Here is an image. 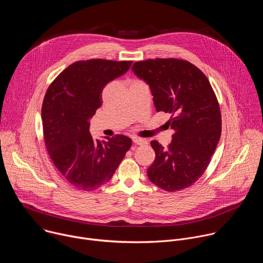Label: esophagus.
Returning <instances> with one entry per match:
<instances>
[{
	"label": "esophagus",
	"mask_w": 263,
	"mask_h": 263,
	"mask_svg": "<svg viewBox=\"0 0 263 263\" xmlns=\"http://www.w3.org/2000/svg\"><path fill=\"white\" fill-rule=\"evenodd\" d=\"M132 140H133V142H134L135 144H137V145H143V144H146V143H147L146 140H144V139H142V138H138V137H132Z\"/></svg>",
	"instance_id": "1"
}]
</instances>
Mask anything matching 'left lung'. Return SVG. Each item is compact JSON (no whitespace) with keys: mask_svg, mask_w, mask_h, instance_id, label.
<instances>
[{"mask_svg":"<svg viewBox=\"0 0 263 263\" xmlns=\"http://www.w3.org/2000/svg\"><path fill=\"white\" fill-rule=\"evenodd\" d=\"M132 70L149 85L157 112L171 116L166 124L175 131L166 148L151 141L156 157L147 177L170 193L187 189L206 171L221 133L210 82L196 65L177 58L137 61Z\"/></svg>","mask_w":263,"mask_h":263,"instance_id":"8db88e82","label":"left lung"}]
</instances>
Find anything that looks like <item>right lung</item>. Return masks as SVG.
<instances>
[{
    "instance_id": "right-lung-1",
    "label": "right lung",
    "mask_w": 263,
    "mask_h": 263,
    "mask_svg": "<svg viewBox=\"0 0 263 263\" xmlns=\"http://www.w3.org/2000/svg\"><path fill=\"white\" fill-rule=\"evenodd\" d=\"M131 64L106 59L76 61L46 92L42 107L46 147L62 177L79 191H96L108 182L132 145L122 134L101 141L89 132V119L102 106L105 85Z\"/></svg>"
}]
</instances>
